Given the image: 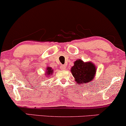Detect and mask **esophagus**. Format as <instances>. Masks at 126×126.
Segmentation results:
<instances>
[{
	"mask_svg": "<svg viewBox=\"0 0 126 126\" xmlns=\"http://www.w3.org/2000/svg\"><path fill=\"white\" fill-rule=\"evenodd\" d=\"M60 68H61V69H62V70H65V69H66V66H65V65H61V66H60Z\"/></svg>",
	"mask_w": 126,
	"mask_h": 126,
	"instance_id": "1",
	"label": "esophagus"
}]
</instances>
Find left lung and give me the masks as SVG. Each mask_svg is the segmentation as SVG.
<instances>
[{"instance_id":"1","label":"left lung","mask_w":126,"mask_h":126,"mask_svg":"<svg viewBox=\"0 0 126 126\" xmlns=\"http://www.w3.org/2000/svg\"><path fill=\"white\" fill-rule=\"evenodd\" d=\"M71 72L78 84L88 83L92 81L96 73V67L92 63H83L81 60H78L74 63Z\"/></svg>"}]
</instances>
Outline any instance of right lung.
<instances>
[{
  "mask_svg": "<svg viewBox=\"0 0 126 126\" xmlns=\"http://www.w3.org/2000/svg\"><path fill=\"white\" fill-rule=\"evenodd\" d=\"M53 73V71H52V68H50V67H48L47 68V74L46 75H51V74H52Z\"/></svg>",
  "mask_w": 126,
  "mask_h": 126,
  "instance_id": "obj_1",
  "label": "right lung"
}]
</instances>
